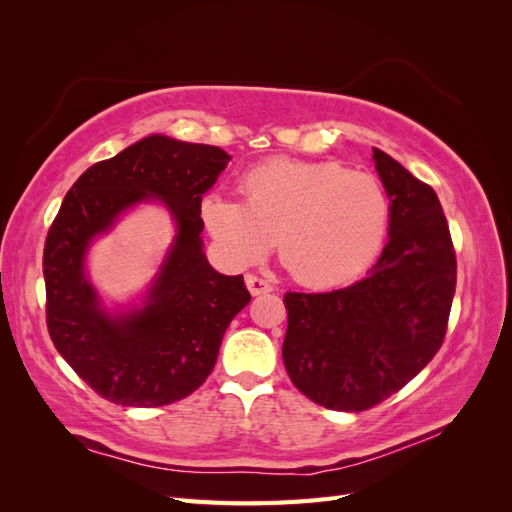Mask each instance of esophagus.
I'll list each match as a JSON object with an SVG mask.
<instances>
[{"mask_svg":"<svg viewBox=\"0 0 512 512\" xmlns=\"http://www.w3.org/2000/svg\"><path fill=\"white\" fill-rule=\"evenodd\" d=\"M245 286H247V290L254 294V297H258V294H267V292L273 290V286L267 280H262V277H258V275H245Z\"/></svg>","mask_w":512,"mask_h":512,"instance_id":"34e87169","label":"esophagus"}]
</instances>
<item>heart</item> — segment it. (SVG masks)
Here are the masks:
<instances>
[{
  "instance_id": "b5f03b06",
  "label": "heart",
  "mask_w": 512,
  "mask_h": 512,
  "mask_svg": "<svg viewBox=\"0 0 512 512\" xmlns=\"http://www.w3.org/2000/svg\"><path fill=\"white\" fill-rule=\"evenodd\" d=\"M241 200L211 192L200 215L226 254L245 265L277 237L286 271L303 286L331 288L361 275L382 250L391 203L382 183L337 162L271 160L241 179Z\"/></svg>"
}]
</instances>
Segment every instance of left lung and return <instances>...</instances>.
<instances>
[{
	"label": "left lung",
	"instance_id": "1",
	"mask_svg": "<svg viewBox=\"0 0 512 512\" xmlns=\"http://www.w3.org/2000/svg\"><path fill=\"white\" fill-rule=\"evenodd\" d=\"M391 200L389 243L367 277L333 292H286L282 346L292 384L318 406L361 412L397 393L440 350L457 260L440 200L374 149Z\"/></svg>",
	"mask_w": 512,
	"mask_h": 512
}]
</instances>
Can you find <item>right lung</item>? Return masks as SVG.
Returning <instances> with one entry per match:
<instances>
[{
	"label": "right lung",
	"mask_w": 512,
	"mask_h": 512,
	"mask_svg": "<svg viewBox=\"0 0 512 512\" xmlns=\"http://www.w3.org/2000/svg\"><path fill=\"white\" fill-rule=\"evenodd\" d=\"M230 156L213 145L151 134L89 166L66 194L44 243L46 327L57 352L100 397L158 408L194 393L218 361L230 320L250 303L243 275L203 252L200 200ZM158 199L178 235L141 306L111 315L84 273L90 243L121 212Z\"/></svg>",
	"instance_id": "1"
}]
</instances>
